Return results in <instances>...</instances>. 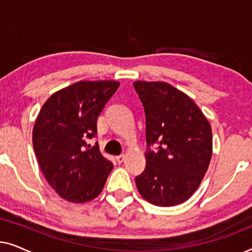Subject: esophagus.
Masks as SVG:
<instances>
[{
  "label": "esophagus",
  "instance_id": "esophagus-1",
  "mask_svg": "<svg viewBox=\"0 0 252 252\" xmlns=\"http://www.w3.org/2000/svg\"><path fill=\"white\" fill-rule=\"evenodd\" d=\"M125 158H126L125 155H120V156L116 157V159H117V161H118V163H123V161L125 160Z\"/></svg>",
  "mask_w": 252,
  "mask_h": 252
}]
</instances>
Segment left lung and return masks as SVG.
Instances as JSON below:
<instances>
[{"label": "left lung", "instance_id": "1", "mask_svg": "<svg viewBox=\"0 0 252 252\" xmlns=\"http://www.w3.org/2000/svg\"><path fill=\"white\" fill-rule=\"evenodd\" d=\"M146 112L148 151L137 190L151 204L174 206L187 201L204 178L212 157V129L197 104L163 81H135Z\"/></svg>", "mask_w": 252, "mask_h": 252}]
</instances>
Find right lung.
<instances>
[{"label":"right lung","instance_id":"obj_1","mask_svg":"<svg viewBox=\"0 0 252 252\" xmlns=\"http://www.w3.org/2000/svg\"><path fill=\"white\" fill-rule=\"evenodd\" d=\"M118 81L81 80L54 93L33 127V148L50 187L72 203H86L103 190L113 164L87 146L97 117L119 87Z\"/></svg>","mask_w":252,"mask_h":252}]
</instances>
